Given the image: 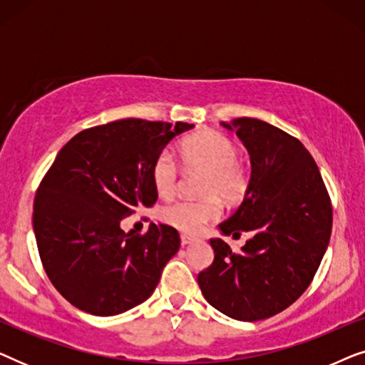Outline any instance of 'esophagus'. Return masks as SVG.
<instances>
[{
  "label": "esophagus",
  "mask_w": 365,
  "mask_h": 365,
  "mask_svg": "<svg viewBox=\"0 0 365 365\" xmlns=\"http://www.w3.org/2000/svg\"><path fill=\"white\" fill-rule=\"evenodd\" d=\"M194 239L191 236H186V234H181V244L182 246H187V244H191Z\"/></svg>",
  "instance_id": "1"
}]
</instances>
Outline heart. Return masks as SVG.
I'll return each instance as SVG.
<instances>
[{
  "mask_svg": "<svg viewBox=\"0 0 365 365\" xmlns=\"http://www.w3.org/2000/svg\"><path fill=\"white\" fill-rule=\"evenodd\" d=\"M237 156V146L222 133L206 129L184 139L179 146V159L184 169L204 174L199 184L202 199H182L168 204L161 211L163 221L182 232L196 234L204 224L214 221L221 214L217 197L227 204L241 201L247 194L251 179ZM151 181L159 196L169 197L176 191L179 171L168 151H161L154 158Z\"/></svg>",
  "mask_w": 365,
  "mask_h": 365,
  "instance_id": "b5f03b06",
  "label": "heart"
}]
</instances>
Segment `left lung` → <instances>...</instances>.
I'll return each instance as SVG.
<instances>
[{"label":"left lung","instance_id":"left-lung-1","mask_svg":"<svg viewBox=\"0 0 365 365\" xmlns=\"http://www.w3.org/2000/svg\"><path fill=\"white\" fill-rule=\"evenodd\" d=\"M251 156V184L222 234L252 232L242 252L211 239L214 261L199 272L206 301L237 321H261L296 302L316 276L332 229L331 197L311 153L254 118L231 124Z\"/></svg>","mask_w":365,"mask_h":365}]
</instances>
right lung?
<instances>
[{"mask_svg":"<svg viewBox=\"0 0 365 365\" xmlns=\"http://www.w3.org/2000/svg\"><path fill=\"white\" fill-rule=\"evenodd\" d=\"M187 123L119 119L78 133L39 184L33 229L43 267L56 291L93 316H116L146 301L181 237L168 224L146 234L119 224L151 207L154 158Z\"/></svg>","mask_w":365,"mask_h":365,"instance_id":"right-lung-1","label":"right lung"}]
</instances>
